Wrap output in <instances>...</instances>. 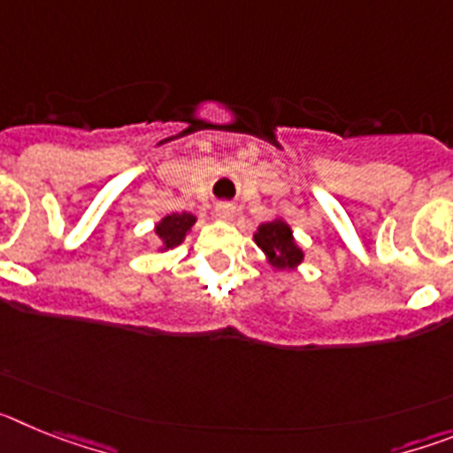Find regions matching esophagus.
<instances>
[{
    "label": "esophagus",
    "mask_w": 453,
    "mask_h": 453,
    "mask_svg": "<svg viewBox=\"0 0 453 453\" xmlns=\"http://www.w3.org/2000/svg\"><path fill=\"white\" fill-rule=\"evenodd\" d=\"M215 213H218L219 218H224V219H231V218H234V213H235V206L231 202H218V203H215Z\"/></svg>",
    "instance_id": "obj_1"
}]
</instances>
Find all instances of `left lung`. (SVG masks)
Returning a JSON list of instances; mask_svg holds the SVG:
<instances>
[{
  "instance_id": "8db88e82",
  "label": "left lung",
  "mask_w": 453,
  "mask_h": 453,
  "mask_svg": "<svg viewBox=\"0 0 453 453\" xmlns=\"http://www.w3.org/2000/svg\"><path fill=\"white\" fill-rule=\"evenodd\" d=\"M254 238L256 245L265 251L272 265L279 267V270H290L297 263H302V250L295 245L290 226L286 222H281V219L261 224Z\"/></svg>"
}]
</instances>
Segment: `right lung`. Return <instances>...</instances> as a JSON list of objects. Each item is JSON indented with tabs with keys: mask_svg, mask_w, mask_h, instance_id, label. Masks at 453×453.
Wrapping results in <instances>:
<instances>
[{
	"mask_svg": "<svg viewBox=\"0 0 453 453\" xmlns=\"http://www.w3.org/2000/svg\"><path fill=\"white\" fill-rule=\"evenodd\" d=\"M192 224H195V215L172 213L156 226V235H158V240H161L165 250H172V247L181 245Z\"/></svg>",
	"mask_w": 453,
	"mask_h": 453,
	"instance_id": "1",
	"label": "right lung"
}]
</instances>
